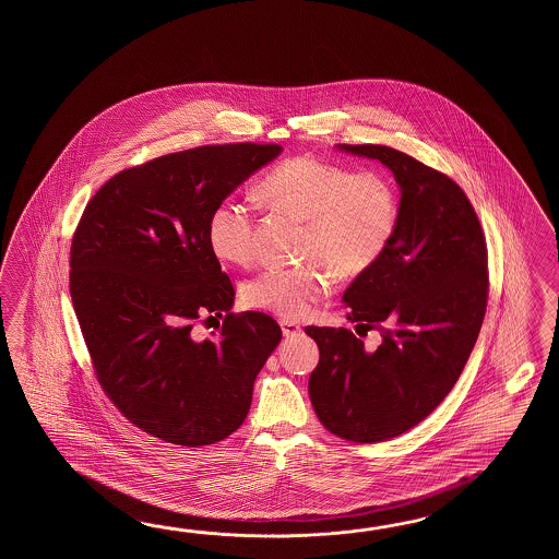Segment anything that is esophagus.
<instances>
[{
	"instance_id": "esophagus-1",
	"label": "esophagus",
	"mask_w": 559,
	"mask_h": 559,
	"mask_svg": "<svg viewBox=\"0 0 559 559\" xmlns=\"http://www.w3.org/2000/svg\"><path fill=\"white\" fill-rule=\"evenodd\" d=\"M280 325H282V332H284L285 337H296V335L304 332L297 321L282 320L280 321Z\"/></svg>"
}]
</instances>
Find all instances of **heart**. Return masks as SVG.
<instances>
[{
    "label": "heart",
    "instance_id": "b5f03b06",
    "mask_svg": "<svg viewBox=\"0 0 559 559\" xmlns=\"http://www.w3.org/2000/svg\"><path fill=\"white\" fill-rule=\"evenodd\" d=\"M258 195L280 214L306 222L297 267L270 265L241 287L246 306L280 318L306 316L333 289L335 277L369 272L388 250L397 224V195L378 171H357L311 155L289 157L262 179ZM255 215L250 200L226 198L207 219V243L222 262L255 258Z\"/></svg>",
    "mask_w": 559,
    "mask_h": 559
}]
</instances>
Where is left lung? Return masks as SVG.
Segmentation results:
<instances>
[{
	"mask_svg": "<svg viewBox=\"0 0 559 559\" xmlns=\"http://www.w3.org/2000/svg\"><path fill=\"white\" fill-rule=\"evenodd\" d=\"M378 159L400 186L392 241L345 289L347 320L380 333L368 347L345 328L306 333L320 347L309 397L323 428L378 443L417 426L452 392L486 316V236L464 190L388 145H337Z\"/></svg>",
	"mask_w": 559,
	"mask_h": 559,
	"instance_id": "8db88e82",
	"label": "left lung"
}]
</instances>
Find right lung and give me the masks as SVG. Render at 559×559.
<instances>
[{"label": "right lung", "instance_id": "1", "mask_svg": "<svg viewBox=\"0 0 559 559\" xmlns=\"http://www.w3.org/2000/svg\"><path fill=\"white\" fill-rule=\"evenodd\" d=\"M282 154L275 143L203 145L106 181L73 234L70 294L107 397L133 426L186 448L243 424L253 381L282 330L231 313L234 285L207 243L217 203ZM226 314L195 341L198 320Z\"/></svg>", "mask_w": 559, "mask_h": 559}]
</instances>
